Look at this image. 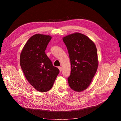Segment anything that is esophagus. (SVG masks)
Returning <instances> with one entry per match:
<instances>
[{
    "instance_id": "obj_1",
    "label": "esophagus",
    "mask_w": 121,
    "mask_h": 121,
    "mask_svg": "<svg viewBox=\"0 0 121 121\" xmlns=\"http://www.w3.org/2000/svg\"><path fill=\"white\" fill-rule=\"evenodd\" d=\"M58 69H59L60 72H61L62 71V68H61V67H58Z\"/></svg>"
}]
</instances>
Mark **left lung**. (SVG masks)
Instances as JSON below:
<instances>
[{
	"instance_id": "1",
	"label": "left lung",
	"mask_w": 121,
	"mask_h": 121,
	"mask_svg": "<svg viewBox=\"0 0 121 121\" xmlns=\"http://www.w3.org/2000/svg\"><path fill=\"white\" fill-rule=\"evenodd\" d=\"M63 40L71 61L69 85L73 90L81 92L89 86L97 71L98 63L96 46L87 36L80 33L68 35Z\"/></svg>"
}]
</instances>
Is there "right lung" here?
Here are the masks:
<instances>
[{"label":"right lung","instance_id":"add662e5","mask_svg":"<svg viewBox=\"0 0 121 121\" xmlns=\"http://www.w3.org/2000/svg\"><path fill=\"white\" fill-rule=\"evenodd\" d=\"M52 37L35 34L25 44L20 55V65L28 81L39 92H45L52 87L59 74L45 50Z\"/></svg>","mask_w":121,"mask_h":121}]
</instances>
